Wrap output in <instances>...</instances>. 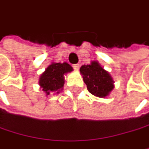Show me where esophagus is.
I'll use <instances>...</instances> for the list:
<instances>
[{
    "label": "esophagus",
    "mask_w": 149,
    "mask_h": 149,
    "mask_svg": "<svg viewBox=\"0 0 149 149\" xmlns=\"http://www.w3.org/2000/svg\"><path fill=\"white\" fill-rule=\"evenodd\" d=\"M73 68H74V70H79V68H80V64H74V65L73 66Z\"/></svg>",
    "instance_id": "esophagus-1"
}]
</instances>
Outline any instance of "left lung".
<instances>
[{"instance_id": "1", "label": "left lung", "mask_w": 149, "mask_h": 149, "mask_svg": "<svg viewBox=\"0 0 149 149\" xmlns=\"http://www.w3.org/2000/svg\"><path fill=\"white\" fill-rule=\"evenodd\" d=\"M80 71L88 92L95 96L104 98L113 88L111 75L97 61H94L89 65L81 66Z\"/></svg>"}]
</instances>
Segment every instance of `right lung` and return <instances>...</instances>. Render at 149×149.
<instances>
[{
	"label": "right lung",
	"instance_id": "obj_1",
	"mask_svg": "<svg viewBox=\"0 0 149 149\" xmlns=\"http://www.w3.org/2000/svg\"><path fill=\"white\" fill-rule=\"evenodd\" d=\"M71 71H73V68L67 62H53L40 75L39 84L47 95L58 94L61 92L64 85V74Z\"/></svg>",
	"mask_w": 149,
	"mask_h": 149
}]
</instances>
